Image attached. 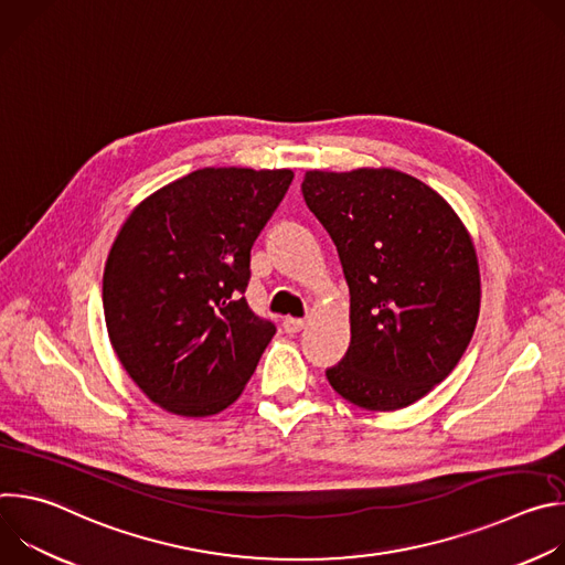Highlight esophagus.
<instances>
[{
	"label": "esophagus",
	"instance_id": "1",
	"mask_svg": "<svg viewBox=\"0 0 565 565\" xmlns=\"http://www.w3.org/2000/svg\"><path fill=\"white\" fill-rule=\"evenodd\" d=\"M306 327V319L301 317H286L284 319V331L286 333H299Z\"/></svg>",
	"mask_w": 565,
	"mask_h": 565
}]
</instances>
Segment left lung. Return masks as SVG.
<instances>
[{"instance_id":"8db88e82","label":"left lung","mask_w":565,"mask_h":565,"mask_svg":"<svg viewBox=\"0 0 565 565\" xmlns=\"http://www.w3.org/2000/svg\"><path fill=\"white\" fill-rule=\"evenodd\" d=\"M351 292V347L331 386L369 412L414 405L462 358L478 319L476 250L449 203L395 170L306 172Z\"/></svg>"}]
</instances>
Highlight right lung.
Returning <instances> with one entry per match:
<instances>
[{"instance_id": "1", "label": "right lung", "mask_w": 565, "mask_h": 565, "mask_svg": "<svg viewBox=\"0 0 565 565\" xmlns=\"http://www.w3.org/2000/svg\"><path fill=\"white\" fill-rule=\"evenodd\" d=\"M290 170L205 168L147 196L103 277L111 347L142 393L177 416L223 412L275 335L244 297L250 250Z\"/></svg>"}]
</instances>
